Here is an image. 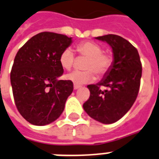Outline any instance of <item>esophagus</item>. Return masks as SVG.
Listing matches in <instances>:
<instances>
[{
    "label": "esophagus",
    "instance_id": "1",
    "mask_svg": "<svg viewBox=\"0 0 159 159\" xmlns=\"http://www.w3.org/2000/svg\"><path fill=\"white\" fill-rule=\"evenodd\" d=\"M80 87H81L80 85H76V84H74V86H73V88H74L75 90H77V89H78V88H79Z\"/></svg>",
    "mask_w": 159,
    "mask_h": 159
}]
</instances>
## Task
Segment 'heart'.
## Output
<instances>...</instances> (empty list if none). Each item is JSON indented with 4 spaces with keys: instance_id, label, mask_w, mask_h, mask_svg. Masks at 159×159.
Masks as SVG:
<instances>
[{
    "instance_id": "heart-1",
    "label": "heart",
    "mask_w": 159,
    "mask_h": 159,
    "mask_svg": "<svg viewBox=\"0 0 159 159\" xmlns=\"http://www.w3.org/2000/svg\"><path fill=\"white\" fill-rule=\"evenodd\" d=\"M77 52L88 57L85 64L86 71H74L66 75V79L76 85L93 82L95 76H102L108 71L112 66L113 58L109 53L104 52L102 46L93 42H82L77 46ZM74 53L70 48H66L61 53L59 63L64 70H71L74 65Z\"/></svg>"
}]
</instances>
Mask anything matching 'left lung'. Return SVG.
Listing matches in <instances>:
<instances>
[{
    "instance_id": "8db88e82",
    "label": "left lung",
    "mask_w": 159,
    "mask_h": 159,
    "mask_svg": "<svg viewBox=\"0 0 159 159\" xmlns=\"http://www.w3.org/2000/svg\"><path fill=\"white\" fill-rule=\"evenodd\" d=\"M96 39L111 46L113 61L101 82L88 86L90 97L83 104V108L93 119L110 124L122 118L136 100L142 63L138 50L122 36L108 34ZM101 86L108 89L102 90Z\"/></svg>"
}]
</instances>
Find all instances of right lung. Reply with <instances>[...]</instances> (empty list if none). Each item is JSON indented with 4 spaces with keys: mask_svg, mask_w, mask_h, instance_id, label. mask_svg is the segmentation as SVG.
<instances>
[{
    "mask_svg": "<svg viewBox=\"0 0 159 159\" xmlns=\"http://www.w3.org/2000/svg\"><path fill=\"white\" fill-rule=\"evenodd\" d=\"M71 37L44 31L20 47L11 71V84L17 110L28 123L44 126L62 113L73 83L59 80L63 68L59 57Z\"/></svg>",
    "mask_w": 159,
    "mask_h": 159,
    "instance_id": "obj_1",
    "label": "right lung"
}]
</instances>
